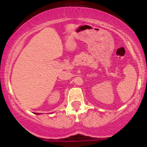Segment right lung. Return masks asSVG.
Listing matches in <instances>:
<instances>
[{
  "instance_id": "add662e5",
  "label": "right lung",
  "mask_w": 147,
  "mask_h": 147,
  "mask_svg": "<svg viewBox=\"0 0 147 147\" xmlns=\"http://www.w3.org/2000/svg\"><path fill=\"white\" fill-rule=\"evenodd\" d=\"M35 114H36V113H35ZM37 114H38V113H37Z\"/></svg>"
}]
</instances>
